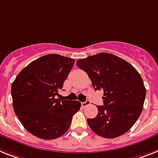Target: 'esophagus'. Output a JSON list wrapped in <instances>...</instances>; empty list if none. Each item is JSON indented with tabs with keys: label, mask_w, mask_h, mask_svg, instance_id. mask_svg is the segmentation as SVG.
I'll use <instances>...</instances> for the list:
<instances>
[{
	"label": "esophagus",
	"mask_w": 158,
	"mask_h": 158,
	"mask_svg": "<svg viewBox=\"0 0 158 158\" xmlns=\"http://www.w3.org/2000/svg\"><path fill=\"white\" fill-rule=\"evenodd\" d=\"M89 104H90V102L88 101V100H86V101L84 102H81V106L82 107H85V106H89Z\"/></svg>",
	"instance_id": "esophagus-1"
}]
</instances>
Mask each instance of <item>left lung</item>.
I'll return each mask as SVG.
<instances>
[{
	"label": "left lung",
	"instance_id": "8db88e82",
	"mask_svg": "<svg viewBox=\"0 0 158 158\" xmlns=\"http://www.w3.org/2000/svg\"><path fill=\"white\" fill-rule=\"evenodd\" d=\"M77 65L90 78L94 90L103 91L104 106L97 116L87 118L91 130L112 139L130 130L143 110L146 89L136 69L110 53L102 52L78 60Z\"/></svg>",
	"mask_w": 158,
	"mask_h": 158
}]
</instances>
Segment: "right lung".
Instances as JSON below:
<instances>
[{"instance_id": "1", "label": "right lung", "mask_w": 158, "mask_h": 158, "mask_svg": "<svg viewBox=\"0 0 158 158\" xmlns=\"http://www.w3.org/2000/svg\"><path fill=\"white\" fill-rule=\"evenodd\" d=\"M75 60L58 54L40 57L18 74L11 86L13 106L23 127L44 140L69 130L81 102L56 98Z\"/></svg>"}]
</instances>
